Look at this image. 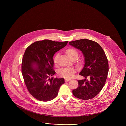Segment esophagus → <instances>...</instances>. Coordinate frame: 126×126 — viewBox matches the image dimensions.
Wrapping results in <instances>:
<instances>
[{
	"mask_svg": "<svg viewBox=\"0 0 126 126\" xmlns=\"http://www.w3.org/2000/svg\"><path fill=\"white\" fill-rule=\"evenodd\" d=\"M65 81L66 82H68V81H70L71 80V79H69V78H65Z\"/></svg>",
	"mask_w": 126,
	"mask_h": 126,
	"instance_id": "1",
	"label": "esophagus"
}]
</instances>
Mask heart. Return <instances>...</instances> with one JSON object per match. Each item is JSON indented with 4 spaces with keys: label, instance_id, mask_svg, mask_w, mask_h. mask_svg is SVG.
Instances as JSON below:
<instances>
[{
    "label": "heart",
    "instance_id": "1",
    "mask_svg": "<svg viewBox=\"0 0 126 126\" xmlns=\"http://www.w3.org/2000/svg\"><path fill=\"white\" fill-rule=\"evenodd\" d=\"M66 53L68 56L73 60H76L78 59L79 53L78 50L74 48H70L66 50ZM59 58V54H56L53 59V62L55 64H57L58 62V60ZM75 73V70L70 67H65L61 69L60 70L59 74L60 75L64 78H72Z\"/></svg>",
    "mask_w": 126,
    "mask_h": 126
}]
</instances>
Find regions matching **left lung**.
<instances>
[{
	"label": "left lung",
	"instance_id": "8db88e82",
	"mask_svg": "<svg viewBox=\"0 0 126 126\" xmlns=\"http://www.w3.org/2000/svg\"><path fill=\"white\" fill-rule=\"evenodd\" d=\"M69 45L82 51L84 65L79 75L84 79L78 80V87L73 90L74 96L81 100H89L96 96L105 84L109 71L107 57L97 42L86 39L69 42ZM87 77L90 78L86 79Z\"/></svg>",
	"mask_w": 126,
	"mask_h": 126
}]
</instances>
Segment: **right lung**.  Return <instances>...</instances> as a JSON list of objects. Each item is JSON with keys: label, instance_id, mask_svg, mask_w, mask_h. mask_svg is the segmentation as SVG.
I'll list each match as a JSON object with an SVG mask.
<instances>
[{"label": "right lung", "instance_id": "1", "mask_svg": "<svg viewBox=\"0 0 126 126\" xmlns=\"http://www.w3.org/2000/svg\"><path fill=\"white\" fill-rule=\"evenodd\" d=\"M68 41L44 40L35 42L26 49L22 63V73L30 94L37 100L47 102L58 94L64 78H54L55 53L66 46Z\"/></svg>", "mask_w": 126, "mask_h": 126}]
</instances>
